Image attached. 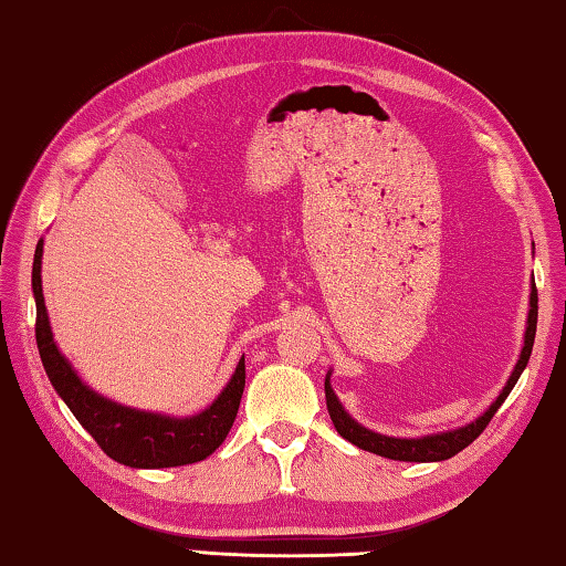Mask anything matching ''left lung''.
Here are the masks:
<instances>
[{"instance_id":"left-lung-1","label":"left lung","mask_w":566,"mask_h":566,"mask_svg":"<svg viewBox=\"0 0 566 566\" xmlns=\"http://www.w3.org/2000/svg\"><path fill=\"white\" fill-rule=\"evenodd\" d=\"M534 333H537V285L532 283V293H530V313H527V328H524V345L520 353V360L514 365L512 375L507 378V385H504L502 392L497 395L488 410H484L480 418H474L472 422L462 424V428H454L448 432H432V434H422V438H390V434H380L375 430H368L365 424L350 418V412L343 408V402L338 400V395L333 392L331 385V370L325 375V402H328V412L331 420L338 430L340 438L353 442L355 448L368 450L380 454V458L388 460H400V462H442L450 460L454 454L462 452L468 444L480 438L482 430L488 428L490 420L494 418V412L500 410V405L507 400V395L512 392L514 385H517L522 370L527 368L530 355H532V345H534Z\"/></svg>"}]
</instances>
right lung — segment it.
I'll use <instances>...</instances> for the list:
<instances>
[{"label": "right lung", "instance_id": "1", "mask_svg": "<svg viewBox=\"0 0 566 566\" xmlns=\"http://www.w3.org/2000/svg\"><path fill=\"white\" fill-rule=\"evenodd\" d=\"M42 253L44 241L39 238L32 265V291L36 301V348L42 365L54 385L59 398L92 434L98 448L118 464L136 470L178 468V464L201 462L213 454L218 444L226 440L235 420L238 405L245 388V358L238 360L235 373L226 382L221 395L206 410L174 418L164 412L136 410L104 398L78 378L62 350L56 348L52 325L42 293Z\"/></svg>", "mask_w": 566, "mask_h": 566}]
</instances>
